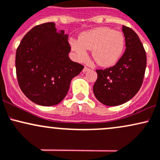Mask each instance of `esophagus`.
I'll list each match as a JSON object with an SVG mask.
<instances>
[{
    "instance_id": "esophagus-1",
    "label": "esophagus",
    "mask_w": 160,
    "mask_h": 160,
    "mask_svg": "<svg viewBox=\"0 0 160 160\" xmlns=\"http://www.w3.org/2000/svg\"><path fill=\"white\" fill-rule=\"evenodd\" d=\"M89 70H90L89 68L86 67V66H85V68H84V69H83V72H88V71H89Z\"/></svg>"
}]
</instances>
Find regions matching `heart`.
Instances as JSON below:
<instances>
[{"label": "heart", "mask_w": 160, "mask_h": 160, "mask_svg": "<svg viewBox=\"0 0 160 160\" xmlns=\"http://www.w3.org/2000/svg\"><path fill=\"white\" fill-rule=\"evenodd\" d=\"M72 48L82 60L87 56V49L92 50V57L98 64L108 66L116 63L125 48V37L119 31L98 28L82 33L78 40H72Z\"/></svg>", "instance_id": "b5f03b06"}]
</instances>
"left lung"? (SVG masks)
Returning <instances> with one entry per match:
<instances>
[{
  "label": "left lung",
  "mask_w": 160,
  "mask_h": 160,
  "mask_svg": "<svg viewBox=\"0 0 160 160\" xmlns=\"http://www.w3.org/2000/svg\"><path fill=\"white\" fill-rule=\"evenodd\" d=\"M126 49L116 65L97 69L98 79L93 87L100 103L107 106L121 105L128 101L142 85L147 56L139 37L134 30L123 26Z\"/></svg>",
  "instance_id": "left-lung-1"
}]
</instances>
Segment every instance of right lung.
<instances>
[{"mask_svg":"<svg viewBox=\"0 0 160 160\" xmlns=\"http://www.w3.org/2000/svg\"><path fill=\"white\" fill-rule=\"evenodd\" d=\"M68 35L57 32L54 22L32 28L23 37L16 53L18 83L27 98L41 106L60 103L71 80L84 66L72 61Z\"/></svg>","mask_w":160,"mask_h":160,"instance_id":"1","label":"right lung"}]
</instances>
